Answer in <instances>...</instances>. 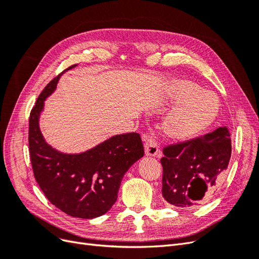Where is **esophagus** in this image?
<instances>
[{
	"mask_svg": "<svg viewBox=\"0 0 259 259\" xmlns=\"http://www.w3.org/2000/svg\"><path fill=\"white\" fill-rule=\"evenodd\" d=\"M144 143H145V153L147 155H152L155 156L160 153L159 146L155 143V140L149 134H144L143 136Z\"/></svg>",
	"mask_w": 259,
	"mask_h": 259,
	"instance_id": "1",
	"label": "esophagus"
}]
</instances>
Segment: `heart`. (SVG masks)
Segmentation results:
<instances>
[{
    "label": "heart",
    "instance_id": "heart-1",
    "mask_svg": "<svg viewBox=\"0 0 259 259\" xmlns=\"http://www.w3.org/2000/svg\"><path fill=\"white\" fill-rule=\"evenodd\" d=\"M167 95L179 103L164 121V131L171 139L186 142L197 138L217 119L221 109L218 97L191 81L169 82Z\"/></svg>",
    "mask_w": 259,
    "mask_h": 259
}]
</instances>
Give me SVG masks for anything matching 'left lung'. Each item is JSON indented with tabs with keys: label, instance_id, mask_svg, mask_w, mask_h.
I'll use <instances>...</instances> for the list:
<instances>
[{
	"label": "left lung",
	"instance_id": "8db88e82",
	"mask_svg": "<svg viewBox=\"0 0 259 259\" xmlns=\"http://www.w3.org/2000/svg\"><path fill=\"white\" fill-rule=\"evenodd\" d=\"M162 195L169 204L190 207L208 201L217 190L231 156L227 127L163 148Z\"/></svg>",
	"mask_w": 259,
	"mask_h": 259
}]
</instances>
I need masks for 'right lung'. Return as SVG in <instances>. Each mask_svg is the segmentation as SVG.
Returning a JSON list of instances; mask_svg holds the SVG:
<instances>
[{
    "instance_id": "add662e5",
    "label": "right lung",
    "mask_w": 259,
    "mask_h": 259,
    "mask_svg": "<svg viewBox=\"0 0 259 259\" xmlns=\"http://www.w3.org/2000/svg\"><path fill=\"white\" fill-rule=\"evenodd\" d=\"M64 72L45 86L30 112V159L36 183L53 205L72 217L91 219L114 204L124 174L145 154L144 145L137 133L115 135L80 154L61 153L46 144L38 117Z\"/></svg>"
}]
</instances>
